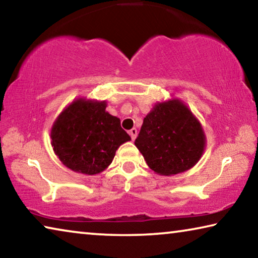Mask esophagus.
Listing matches in <instances>:
<instances>
[{
	"label": "esophagus",
	"mask_w": 258,
	"mask_h": 258,
	"mask_svg": "<svg viewBox=\"0 0 258 258\" xmlns=\"http://www.w3.org/2000/svg\"><path fill=\"white\" fill-rule=\"evenodd\" d=\"M137 134H138V130L137 128H132V130L130 131V136H131V138H132V140H136Z\"/></svg>",
	"instance_id": "1"
}]
</instances>
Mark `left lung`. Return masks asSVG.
<instances>
[{"label":"left lung","instance_id":"left-lung-1","mask_svg":"<svg viewBox=\"0 0 258 258\" xmlns=\"http://www.w3.org/2000/svg\"><path fill=\"white\" fill-rule=\"evenodd\" d=\"M134 145L155 172L177 174L199 162L204 133L189 109L173 100L156 104L147 114Z\"/></svg>","mask_w":258,"mask_h":258}]
</instances>
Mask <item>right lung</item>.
<instances>
[{
	"label": "right lung",
	"mask_w": 258,
	"mask_h": 258,
	"mask_svg": "<svg viewBox=\"0 0 258 258\" xmlns=\"http://www.w3.org/2000/svg\"><path fill=\"white\" fill-rule=\"evenodd\" d=\"M105 102L78 100L59 114L51 130V146L65 166L96 174L112 162L116 150L131 137L119 118L105 111Z\"/></svg>",
	"instance_id": "obj_1"
}]
</instances>
